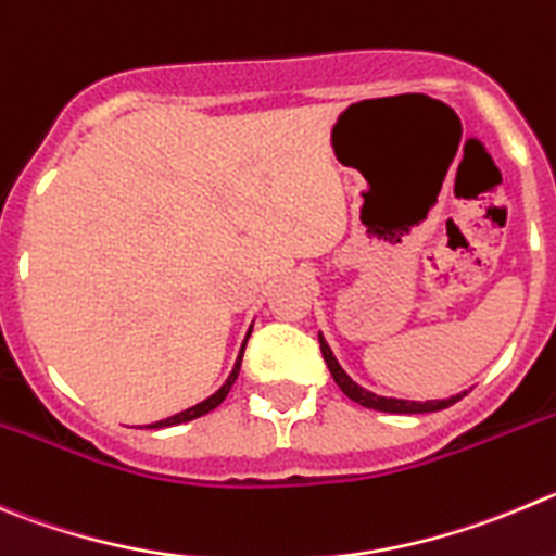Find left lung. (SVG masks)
<instances>
[{"label":"left lung","mask_w":556,"mask_h":556,"mask_svg":"<svg viewBox=\"0 0 556 556\" xmlns=\"http://www.w3.org/2000/svg\"><path fill=\"white\" fill-rule=\"evenodd\" d=\"M320 340V354H324L326 365H329V372L331 378L337 381V387L345 392V395L351 397L354 403H359V406L365 408H372V412H387V414H428V412H442V408H450L453 403H458L460 397L466 395H453L447 397V401H425V403H417V401H397V397H381V395H372V392H367V389H362L359 383L351 381L349 372L342 370L340 365H337L334 354H331V349L326 345L324 337H318Z\"/></svg>","instance_id":"left-lung-1"}]
</instances>
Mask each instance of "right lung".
Masks as SVG:
<instances>
[{"instance_id":"right-lung-1","label":"right lung","mask_w":556,"mask_h":556,"mask_svg":"<svg viewBox=\"0 0 556 556\" xmlns=\"http://www.w3.org/2000/svg\"><path fill=\"white\" fill-rule=\"evenodd\" d=\"M247 340H249V337H247ZM243 349H247V342H243ZM243 349H241V354H238V362H236V367H232L230 378H227V381H225V387H222V389H219V392H216V395H211V397H207V401L197 403V406L186 408V412L175 414V417H167V419H161V422H153V425H150V428H169V425L191 422V419L202 417V414H207V412H214V408H216V406H219V403H222V401H225V397H227V392H230V389H232V383H236V378H238V370H241Z\"/></svg>"}]
</instances>
